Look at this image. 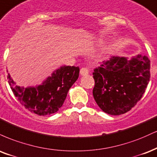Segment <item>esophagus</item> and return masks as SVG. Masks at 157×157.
Here are the masks:
<instances>
[{
  "instance_id": "1",
  "label": "esophagus",
  "mask_w": 157,
  "mask_h": 157,
  "mask_svg": "<svg viewBox=\"0 0 157 157\" xmlns=\"http://www.w3.org/2000/svg\"><path fill=\"white\" fill-rule=\"evenodd\" d=\"M89 73V71H88L87 68L86 67H82L80 70V74L81 75H86Z\"/></svg>"
}]
</instances>
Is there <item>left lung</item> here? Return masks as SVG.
<instances>
[{"mask_svg":"<svg viewBox=\"0 0 157 157\" xmlns=\"http://www.w3.org/2000/svg\"><path fill=\"white\" fill-rule=\"evenodd\" d=\"M150 60L137 55L132 59L112 56L93 73L95 102L106 113L120 115L132 109L141 99L150 80Z\"/></svg>","mask_w":157,"mask_h":157,"instance_id":"8db88e82","label":"left lung"}]
</instances>
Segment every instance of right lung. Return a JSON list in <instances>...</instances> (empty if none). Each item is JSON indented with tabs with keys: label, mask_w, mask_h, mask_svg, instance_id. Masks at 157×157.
<instances>
[{
	"label": "right lung",
	"mask_w": 157,
	"mask_h": 157,
	"mask_svg": "<svg viewBox=\"0 0 157 157\" xmlns=\"http://www.w3.org/2000/svg\"><path fill=\"white\" fill-rule=\"evenodd\" d=\"M78 75V67L63 66L53 72L41 85L27 88L15 85L9 73L7 78L13 93L24 107L32 113L45 116L62 107Z\"/></svg>",
	"instance_id": "1"
}]
</instances>
